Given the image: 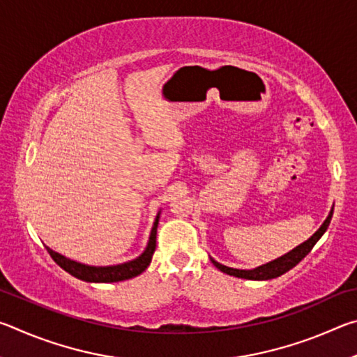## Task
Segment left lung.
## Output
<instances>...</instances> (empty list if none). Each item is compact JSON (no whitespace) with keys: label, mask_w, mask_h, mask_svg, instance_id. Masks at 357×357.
I'll return each mask as SVG.
<instances>
[{"label":"left lung","mask_w":357,"mask_h":357,"mask_svg":"<svg viewBox=\"0 0 357 357\" xmlns=\"http://www.w3.org/2000/svg\"><path fill=\"white\" fill-rule=\"evenodd\" d=\"M332 213H334V208L331 209L329 215L326 217V220L321 223V227H319L315 233L312 234V236L304 241V243L296 245L293 250H289L285 255H282L279 258L273 259V261L266 263L258 266V268H253V269H236V268H228V266L222 264L219 261H215L214 258H211V261L215 266L217 269L222 271V273H225L228 275H233V277H238V279H247V280H269V279H275V277H280L282 274L288 273L289 269L294 268L296 264H298L302 258H304L307 253H309L313 245H315L319 238L323 236L326 233V229H328L331 219H332Z\"/></svg>","instance_id":"obj_1"}]
</instances>
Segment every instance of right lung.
Masks as SVG:
<instances>
[{"label": "right lung", "instance_id": "obj_1", "mask_svg": "<svg viewBox=\"0 0 357 357\" xmlns=\"http://www.w3.org/2000/svg\"><path fill=\"white\" fill-rule=\"evenodd\" d=\"M159 219H160V211L157 213L153 228H151L148 244L144 247L142 255L137 258L130 259V261L121 263V264H113V266H91L84 264L80 261H75V259H70L68 257L61 255V253L55 252L50 247H47V252L50 253V257L55 259V263L63 268L66 273L70 275L77 277V279L91 282V283H112V282H121V280H129L132 277L140 275L153 259L154 250H155V238H157V227H159Z\"/></svg>", "mask_w": 357, "mask_h": 357}]
</instances>
